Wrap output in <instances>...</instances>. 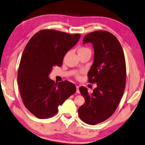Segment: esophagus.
Instances as JSON below:
<instances>
[{
    "mask_svg": "<svg viewBox=\"0 0 145 145\" xmlns=\"http://www.w3.org/2000/svg\"><path fill=\"white\" fill-rule=\"evenodd\" d=\"M76 93H78V94H79V93H80V91H79V86H76Z\"/></svg>",
    "mask_w": 145,
    "mask_h": 145,
    "instance_id": "esophagus-1",
    "label": "esophagus"
}]
</instances>
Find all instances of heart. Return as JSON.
I'll return each mask as SVG.
<instances>
[{"label":"heart","mask_w":145,"mask_h":145,"mask_svg":"<svg viewBox=\"0 0 145 145\" xmlns=\"http://www.w3.org/2000/svg\"><path fill=\"white\" fill-rule=\"evenodd\" d=\"M84 52H91V50L88 47H86V46H82V47H80L78 50V53L79 54H82V53H84ZM78 77L79 76L78 75L77 76Z\"/></svg>","instance_id":"1"}]
</instances>
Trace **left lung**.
I'll list each match as a JSON object with an SVG mask.
<instances>
[{
	"label": "left lung",
	"instance_id": "1",
	"mask_svg": "<svg viewBox=\"0 0 145 145\" xmlns=\"http://www.w3.org/2000/svg\"><path fill=\"white\" fill-rule=\"evenodd\" d=\"M91 43L94 61L88 72V81L97 83L92 93L88 88H79L85 103L78 109L79 117L84 122L95 125L110 117L116 110L126 86V61L122 48L117 37L106 31L87 34L83 44Z\"/></svg>",
	"mask_w": 145,
	"mask_h": 145
}]
</instances>
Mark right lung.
<instances>
[{"instance_id":"1","label":"right lung","mask_w":145,"mask_h":145,"mask_svg":"<svg viewBox=\"0 0 145 145\" xmlns=\"http://www.w3.org/2000/svg\"><path fill=\"white\" fill-rule=\"evenodd\" d=\"M54 30H42L26 44L22 54L17 82L24 106L38 119H47L76 92L74 84L65 80L56 83L48 76L53 67L62 65L66 53L80 38Z\"/></svg>"}]
</instances>
